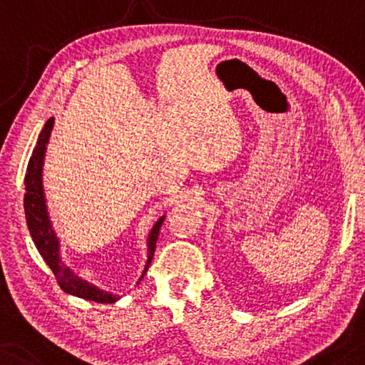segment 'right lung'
Masks as SVG:
<instances>
[{
  "mask_svg": "<svg viewBox=\"0 0 365 365\" xmlns=\"http://www.w3.org/2000/svg\"><path fill=\"white\" fill-rule=\"evenodd\" d=\"M53 123H55V120L50 118L45 123V126H43L40 137H38L36 147L33 150L30 162H28L26 177H24V187H26V192H24V213H26L28 230H30L31 239L35 242L36 249L43 257V260L46 262L53 274H55V279L61 290H65L66 294L76 295V297L86 300H93V302L98 304H113L115 300L118 299L116 295L103 292V290L96 289L95 285L88 284L86 280L80 279V277L73 274L71 269L65 267V264H63L60 259V244H58L55 232H53L51 228L50 217H48L45 193H43L41 182L43 158H45L46 143L48 140H50ZM163 220L165 217L158 218L148 235V260L147 265H145L143 275L147 274L148 267L152 264L155 245H157L160 227H162ZM143 275L140 277V280L143 279Z\"/></svg>",
  "mask_w": 365,
  "mask_h": 365,
  "instance_id": "obj_1",
  "label": "right lung"
}]
</instances>
